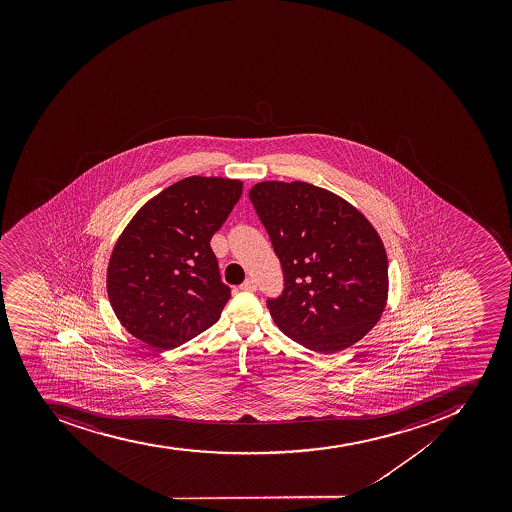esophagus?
Masks as SVG:
<instances>
[{
  "mask_svg": "<svg viewBox=\"0 0 512 512\" xmlns=\"http://www.w3.org/2000/svg\"><path fill=\"white\" fill-rule=\"evenodd\" d=\"M240 290L255 291V290H257V283H255V281L252 280V278H247V280H245L244 283H242V285H240Z\"/></svg>",
  "mask_w": 512,
  "mask_h": 512,
  "instance_id": "34e87169",
  "label": "esophagus"
}]
</instances>
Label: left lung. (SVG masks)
Returning a JSON list of instances; mask_svg holds the SVG:
<instances>
[{"label": "left lung", "mask_w": 512, "mask_h": 512, "mask_svg": "<svg viewBox=\"0 0 512 512\" xmlns=\"http://www.w3.org/2000/svg\"><path fill=\"white\" fill-rule=\"evenodd\" d=\"M249 198L285 276L281 296L267 301L276 326L317 353L363 339L388 299V258L371 222L306 181H262Z\"/></svg>", "instance_id": "8db88e82"}]
</instances>
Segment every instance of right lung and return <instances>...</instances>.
<instances>
[{
  "instance_id": "1",
  "label": "right lung",
  "mask_w": 512,
  "mask_h": 512,
  "mask_svg": "<svg viewBox=\"0 0 512 512\" xmlns=\"http://www.w3.org/2000/svg\"><path fill=\"white\" fill-rule=\"evenodd\" d=\"M242 195V181L188 177L147 201L109 258V303L129 334L175 349L213 326L231 298L211 237Z\"/></svg>"
}]
</instances>
